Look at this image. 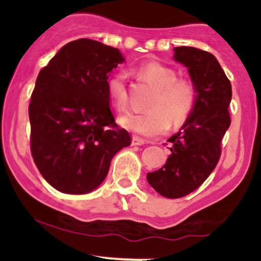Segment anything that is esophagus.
<instances>
[{"mask_svg": "<svg viewBox=\"0 0 261 261\" xmlns=\"http://www.w3.org/2000/svg\"><path fill=\"white\" fill-rule=\"evenodd\" d=\"M146 140L141 139L139 136H133V145L134 146H141V145H145Z\"/></svg>", "mask_w": 261, "mask_h": 261, "instance_id": "1", "label": "esophagus"}]
</instances>
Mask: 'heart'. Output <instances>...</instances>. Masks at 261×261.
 Instances as JSON below:
<instances>
[{
  "instance_id": "b5f03b06",
  "label": "heart",
  "mask_w": 261,
  "mask_h": 261,
  "mask_svg": "<svg viewBox=\"0 0 261 261\" xmlns=\"http://www.w3.org/2000/svg\"><path fill=\"white\" fill-rule=\"evenodd\" d=\"M133 73L139 80L154 87V92L147 103L148 110L130 113L120 119V124L127 130L142 136H160L168 130L170 121L180 125L195 109V86L190 80L178 79L173 68L151 61L133 68ZM107 92L109 100L119 112L127 109L126 74H113L107 82Z\"/></svg>"
}]
</instances>
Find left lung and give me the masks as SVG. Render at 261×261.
<instances>
[{"label": "left lung", "mask_w": 261, "mask_h": 261, "mask_svg": "<svg viewBox=\"0 0 261 261\" xmlns=\"http://www.w3.org/2000/svg\"><path fill=\"white\" fill-rule=\"evenodd\" d=\"M174 59L188 67L197 92L194 112L172 143L167 163L148 173L147 180L162 196L179 199L202 184L216 168L221 145L230 125L232 86L212 54L191 46L174 49Z\"/></svg>", "instance_id": "8db88e82"}]
</instances>
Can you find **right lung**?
Returning a JSON list of instances; mask_svg holds the SVG:
<instances>
[{
    "instance_id": "add662e5",
    "label": "right lung",
    "mask_w": 261,
    "mask_h": 261,
    "mask_svg": "<svg viewBox=\"0 0 261 261\" xmlns=\"http://www.w3.org/2000/svg\"><path fill=\"white\" fill-rule=\"evenodd\" d=\"M124 61L120 51L92 40L66 44L40 70L29 103L31 152L56 190L87 194L106 179L110 162L131 136L115 122L108 73Z\"/></svg>"
}]
</instances>
